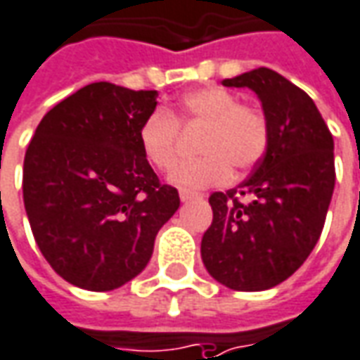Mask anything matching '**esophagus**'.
Listing matches in <instances>:
<instances>
[{
  "label": "esophagus",
  "mask_w": 360,
  "mask_h": 360,
  "mask_svg": "<svg viewBox=\"0 0 360 360\" xmlns=\"http://www.w3.org/2000/svg\"><path fill=\"white\" fill-rule=\"evenodd\" d=\"M194 198H198V194H194V192H186V190L180 192V200H182V202H190V200H194Z\"/></svg>",
  "instance_id": "34e87169"
}]
</instances>
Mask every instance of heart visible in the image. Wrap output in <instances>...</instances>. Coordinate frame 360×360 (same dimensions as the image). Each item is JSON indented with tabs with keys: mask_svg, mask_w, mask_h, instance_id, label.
Listing matches in <instances>:
<instances>
[{
	"mask_svg": "<svg viewBox=\"0 0 360 360\" xmlns=\"http://www.w3.org/2000/svg\"><path fill=\"white\" fill-rule=\"evenodd\" d=\"M178 123L205 127L198 147L204 156L178 165L170 174V182L182 190L223 184L231 168L251 170L269 148V119L259 108L245 105L225 88L204 86L188 91L170 111H150L141 123L139 145L156 170L168 172L178 160Z\"/></svg>",
	"mask_w": 360,
	"mask_h": 360,
	"instance_id": "obj_1",
	"label": "heart"
}]
</instances>
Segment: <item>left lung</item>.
Masks as SVG:
<instances>
[{
    "label": "left lung",
    "mask_w": 360,
    "mask_h": 360,
    "mask_svg": "<svg viewBox=\"0 0 360 360\" xmlns=\"http://www.w3.org/2000/svg\"><path fill=\"white\" fill-rule=\"evenodd\" d=\"M223 86L259 96L270 139L243 184L210 195L202 260L223 286L259 292L292 276L316 247L335 188L333 137L314 100L278 72L257 68ZM241 195L253 200L243 205Z\"/></svg>",
    "instance_id": "8db88e82"
}]
</instances>
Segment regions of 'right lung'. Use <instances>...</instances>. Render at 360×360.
I'll use <instances>...</instances> for the list:
<instances>
[{
  "instance_id": "1",
  "label": "right lung",
  "mask_w": 360,
  "mask_h": 360,
  "mask_svg": "<svg viewBox=\"0 0 360 360\" xmlns=\"http://www.w3.org/2000/svg\"><path fill=\"white\" fill-rule=\"evenodd\" d=\"M156 90L94 82L56 103L23 162L25 212L54 272L108 292L147 266L155 237L180 207L139 145Z\"/></svg>"
}]
</instances>
